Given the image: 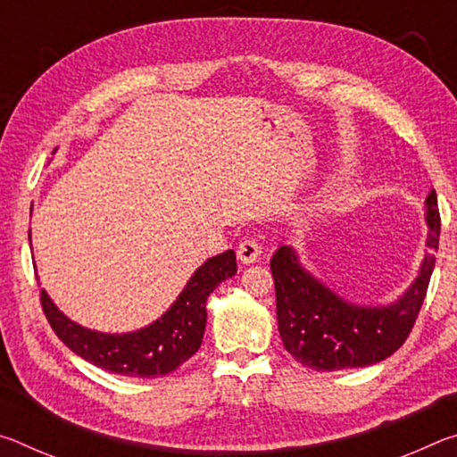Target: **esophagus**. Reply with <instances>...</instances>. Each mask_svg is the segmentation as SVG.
I'll return each instance as SVG.
<instances>
[{"label": "esophagus", "instance_id": "obj_1", "mask_svg": "<svg viewBox=\"0 0 457 457\" xmlns=\"http://www.w3.org/2000/svg\"><path fill=\"white\" fill-rule=\"evenodd\" d=\"M262 256V245L253 237H247L237 245V260L242 264H253Z\"/></svg>", "mask_w": 457, "mask_h": 457}]
</instances>
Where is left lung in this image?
I'll return each mask as SVG.
<instances>
[{
  "label": "left lung",
  "mask_w": 457,
  "mask_h": 457,
  "mask_svg": "<svg viewBox=\"0 0 457 457\" xmlns=\"http://www.w3.org/2000/svg\"><path fill=\"white\" fill-rule=\"evenodd\" d=\"M428 236L420 272L393 303H351L308 270L292 245L282 244L270 260L276 286L278 330L300 365L314 370L369 367L391 357L411 332L436 266L439 244L437 195L425 197Z\"/></svg>",
  "instance_id": "1"
}]
</instances>
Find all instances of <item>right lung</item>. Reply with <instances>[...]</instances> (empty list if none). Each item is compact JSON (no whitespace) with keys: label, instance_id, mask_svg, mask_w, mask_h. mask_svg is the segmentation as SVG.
Returning <instances> with one entry per match:
<instances>
[{"label":"right lung","instance_id":"obj_1","mask_svg":"<svg viewBox=\"0 0 457 457\" xmlns=\"http://www.w3.org/2000/svg\"><path fill=\"white\" fill-rule=\"evenodd\" d=\"M236 272L234 250L207 258L157 320L120 335L82 327L68 319L46 290H42V308L58 338L84 361L114 375L165 377L199 351L207 322V298Z\"/></svg>","mask_w":457,"mask_h":457}]
</instances>
